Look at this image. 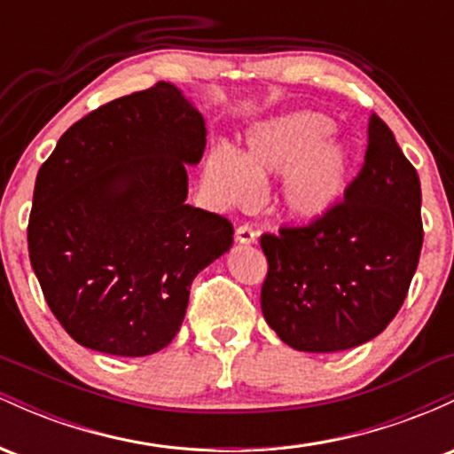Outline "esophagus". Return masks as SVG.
<instances>
[{"label": "esophagus", "instance_id": "obj_1", "mask_svg": "<svg viewBox=\"0 0 454 454\" xmlns=\"http://www.w3.org/2000/svg\"><path fill=\"white\" fill-rule=\"evenodd\" d=\"M234 239H237L239 243L252 245L256 243V231H254L252 226H247V223H243V226H239L237 231H234Z\"/></svg>", "mask_w": 454, "mask_h": 454}]
</instances>
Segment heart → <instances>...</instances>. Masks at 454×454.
<instances>
[{"label": "heart", "instance_id": "obj_1", "mask_svg": "<svg viewBox=\"0 0 454 454\" xmlns=\"http://www.w3.org/2000/svg\"><path fill=\"white\" fill-rule=\"evenodd\" d=\"M331 121L316 113L270 119L249 132L243 155L226 147L209 151L202 170L207 192L220 205H247L258 181L281 175V205L299 220H320L341 200L350 176V155L326 138Z\"/></svg>", "mask_w": 454, "mask_h": 454}]
</instances>
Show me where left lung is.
Segmentation results:
<instances>
[{"mask_svg": "<svg viewBox=\"0 0 454 454\" xmlns=\"http://www.w3.org/2000/svg\"><path fill=\"white\" fill-rule=\"evenodd\" d=\"M260 290L267 325L301 352H340L380 335L397 316L423 247L420 181L376 113L364 161L320 220L262 234Z\"/></svg>", "mask_w": 454, "mask_h": 454, "instance_id": "left-lung-1", "label": "left lung"}]
</instances>
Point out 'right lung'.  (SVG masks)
<instances>
[{
  "label": "right lung",
  "mask_w": 454,
  "mask_h": 454,
  "mask_svg": "<svg viewBox=\"0 0 454 454\" xmlns=\"http://www.w3.org/2000/svg\"><path fill=\"white\" fill-rule=\"evenodd\" d=\"M202 114L170 82L104 104L40 166L27 226L40 288L72 340L114 356L168 346L192 281L232 245L231 220L185 205Z\"/></svg>",
  "instance_id": "1"
}]
</instances>
